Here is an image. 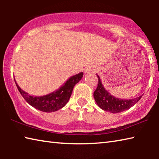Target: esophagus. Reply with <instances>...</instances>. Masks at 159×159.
Returning a JSON list of instances; mask_svg holds the SVG:
<instances>
[{"label":"esophagus","instance_id":"obj_1","mask_svg":"<svg viewBox=\"0 0 159 159\" xmlns=\"http://www.w3.org/2000/svg\"><path fill=\"white\" fill-rule=\"evenodd\" d=\"M95 70H96V68H95V67H93V66H89V67H88V68L85 69L84 72H85V74H88V73H90V72L95 71Z\"/></svg>","mask_w":159,"mask_h":159}]
</instances>
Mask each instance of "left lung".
Instances as JSON below:
<instances>
[{
	"label": "left lung",
	"mask_w": 159,
	"mask_h": 159,
	"mask_svg": "<svg viewBox=\"0 0 159 159\" xmlns=\"http://www.w3.org/2000/svg\"><path fill=\"white\" fill-rule=\"evenodd\" d=\"M98 87L94 92L93 95L96 103L104 111L111 113H119L125 111L134 106L142 97L141 95L131 99H122L115 98L105 90L98 75Z\"/></svg>",
	"instance_id": "left-lung-1"
}]
</instances>
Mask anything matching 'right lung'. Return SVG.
Instances as JSON below:
<instances>
[{
    "mask_svg": "<svg viewBox=\"0 0 159 159\" xmlns=\"http://www.w3.org/2000/svg\"><path fill=\"white\" fill-rule=\"evenodd\" d=\"M83 75V72H80L70 77L57 90L48 95L40 97H34L29 95L28 93L21 90L15 80V81L21 95L31 106L43 112H52L57 111L66 105L71 95L74 85L82 79Z\"/></svg>",
    "mask_w": 159,
    "mask_h": 159,
    "instance_id": "obj_1",
    "label": "right lung"
}]
</instances>
